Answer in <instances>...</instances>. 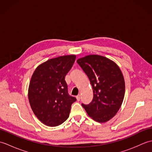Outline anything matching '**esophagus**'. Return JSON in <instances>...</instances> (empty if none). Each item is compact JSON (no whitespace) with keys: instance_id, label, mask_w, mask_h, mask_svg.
Listing matches in <instances>:
<instances>
[{"instance_id":"esophagus-1","label":"esophagus","mask_w":152,"mask_h":152,"mask_svg":"<svg viewBox=\"0 0 152 152\" xmlns=\"http://www.w3.org/2000/svg\"><path fill=\"white\" fill-rule=\"evenodd\" d=\"M76 99H77V101H80V99H81V95H78V96H76Z\"/></svg>"}]
</instances>
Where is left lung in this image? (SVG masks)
I'll return each instance as SVG.
<instances>
[{
	"instance_id": "8db88e82",
	"label": "left lung",
	"mask_w": 152,
	"mask_h": 152,
	"mask_svg": "<svg viewBox=\"0 0 152 152\" xmlns=\"http://www.w3.org/2000/svg\"><path fill=\"white\" fill-rule=\"evenodd\" d=\"M89 79L93 98L89 104H82L93 120L104 123L120 108L125 95V81L121 71L114 61L98 55H89L77 60Z\"/></svg>"
}]
</instances>
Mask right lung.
I'll return each mask as SVG.
<instances>
[{
	"label": "right lung",
	"mask_w": 152,
	"mask_h": 152,
	"mask_svg": "<svg viewBox=\"0 0 152 152\" xmlns=\"http://www.w3.org/2000/svg\"><path fill=\"white\" fill-rule=\"evenodd\" d=\"M76 56H64L40 64L31 77L28 96L34 114L50 127L62 124L69 118L71 105L76 101L69 95L65 76Z\"/></svg>",
	"instance_id": "obj_1"
}]
</instances>
